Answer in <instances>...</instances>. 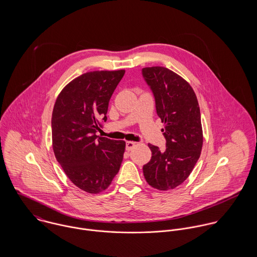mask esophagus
<instances>
[{
  "mask_svg": "<svg viewBox=\"0 0 257 257\" xmlns=\"http://www.w3.org/2000/svg\"><path fill=\"white\" fill-rule=\"evenodd\" d=\"M135 146H136V143H134V142H126L125 143V149L127 151H130V150H132L135 147Z\"/></svg>",
  "mask_w": 257,
  "mask_h": 257,
  "instance_id": "obj_1",
  "label": "esophagus"
}]
</instances>
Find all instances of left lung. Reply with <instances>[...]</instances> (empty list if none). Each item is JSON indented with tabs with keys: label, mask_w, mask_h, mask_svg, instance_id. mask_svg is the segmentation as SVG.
<instances>
[{
	"label": "left lung",
	"mask_w": 257,
	"mask_h": 257,
	"mask_svg": "<svg viewBox=\"0 0 257 257\" xmlns=\"http://www.w3.org/2000/svg\"><path fill=\"white\" fill-rule=\"evenodd\" d=\"M143 77L150 88L162 128L166 149L148 145L152 152L144 165L145 178L160 191L174 189L188 178L203 147V131L198 100L182 77L161 67H147Z\"/></svg>",
	"instance_id": "left-lung-1"
}]
</instances>
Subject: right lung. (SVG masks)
Segmentation results:
<instances>
[{
  "mask_svg": "<svg viewBox=\"0 0 257 257\" xmlns=\"http://www.w3.org/2000/svg\"><path fill=\"white\" fill-rule=\"evenodd\" d=\"M123 75L124 70L82 74L61 91L52 111L55 157L70 181L91 194L110 186L123 158V141L96 135Z\"/></svg>",
  "mask_w": 257,
  "mask_h": 257,
  "instance_id": "right-lung-1",
  "label": "right lung"
}]
</instances>
